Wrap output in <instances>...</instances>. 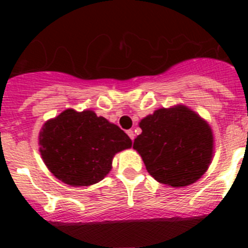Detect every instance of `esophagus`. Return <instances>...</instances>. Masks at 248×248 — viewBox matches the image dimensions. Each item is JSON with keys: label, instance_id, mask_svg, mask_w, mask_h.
Instances as JSON below:
<instances>
[{"label": "esophagus", "instance_id": "esophagus-1", "mask_svg": "<svg viewBox=\"0 0 248 248\" xmlns=\"http://www.w3.org/2000/svg\"><path fill=\"white\" fill-rule=\"evenodd\" d=\"M126 134H128V137L130 138L131 140H134V138H135V134H134V131L133 130H128L126 131Z\"/></svg>", "mask_w": 248, "mask_h": 248}]
</instances>
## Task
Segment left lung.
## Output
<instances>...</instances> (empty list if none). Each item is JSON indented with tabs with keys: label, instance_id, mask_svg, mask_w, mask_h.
Returning a JSON list of instances; mask_svg holds the SVG:
<instances>
[{
	"label": "left lung",
	"instance_id": "left-lung-1",
	"mask_svg": "<svg viewBox=\"0 0 248 248\" xmlns=\"http://www.w3.org/2000/svg\"><path fill=\"white\" fill-rule=\"evenodd\" d=\"M141 134L133 148L155 180L174 187L187 186L206 172L212 159L210 125L185 105L161 108L139 123Z\"/></svg>",
	"mask_w": 248,
	"mask_h": 248
}]
</instances>
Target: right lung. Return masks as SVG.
<instances>
[{
	"label": "right lung",
	"mask_w": 248,
	"mask_h": 248,
	"mask_svg": "<svg viewBox=\"0 0 248 248\" xmlns=\"http://www.w3.org/2000/svg\"><path fill=\"white\" fill-rule=\"evenodd\" d=\"M131 146L118 125L92 110L67 109L45 123L39 151L49 171L67 185L89 186L110 171L114 155Z\"/></svg>",
	"instance_id": "right-lung-1"
}]
</instances>
